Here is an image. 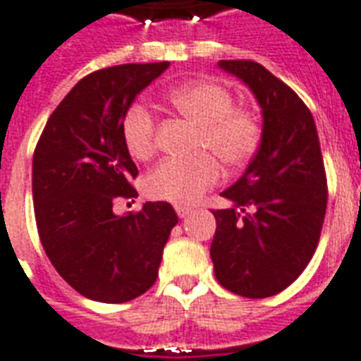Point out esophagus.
<instances>
[{
    "label": "esophagus",
    "mask_w": 361,
    "mask_h": 361,
    "mask_svg": "<svg viewBox=\"0 0 361 361\" xmlns=\"http://www.w3.org/2000/svg\"><path fill=\"white\" fill-rule=\"evenodd\" d=\"M192 209L191 208H187V206H176V214L180 215L181 219H183V217H187V215L191 214Z\"/></svg>",
    "instance_id": "34e87169"
}]
</instances>
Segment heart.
I'll return each mask as SVG.
<instances>
[{"mask_svg": "<svg viewBox=\"0 0 361 361\" xmlns=\"http://www.w3.org/2000/svg\"><path fill=\"white\" fill-rule=\"evenodd\" d=\"M172 109L200 127V152H214L228 166H243L257 155L262 142V121L252 109L236 106L228 87L214 80H195L170 90ZM127 152L146 161L155 152V118L144 104H130L121 120ZM221 180L214 155L195 161L166 159L147 172L144 191L153 200L192 204Z\"/></svg>", "mask_w": 361, "mask_h": 361, "instance_id": "obj_1", "label": "heart"}]
</instances>
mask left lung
Returning a JSON list of instances; mask_svg holds the SVG:
<instances>
[{
  "label": "left lung",
  "instance_id": "8db88e82",
  "mask_svg": "<svg viewBox=\"0 0 361 361\" xmlns=\"http://www.w3.org/2000/svg\"><path fill=\"white\" fill-rule=\"evenodd\" d=\"M262 109V142L240 180L221 195L212 241L215 277L245 298L279 294L300 277L319 245L328 187L319 133L303 101L266 67L221 59Z\"/></svg>",
  "mask_w": 361,
  "mask_h": 361
}]
</instances>
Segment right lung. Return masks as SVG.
<instances>
[{"label": "right lung", "mask_w": 361, "mask_h": 361, "mask_svg": "<svg viewBox=\"0 0 361 361\" xmlns=\"http://www.w3.org/2000/svg\"><path fill=\"white\" fill-rule=\"evenodd\" d=\"M125 63L95 71L48 118L33 153V204L39 238L61 277L103 303L135 300L155 283L178 215L169 202H146L116 215V198H135L138 176L121 120L136 95L169 69Z\"/></svg>", "instance_id": "obj_1"}]
</instances>
